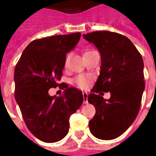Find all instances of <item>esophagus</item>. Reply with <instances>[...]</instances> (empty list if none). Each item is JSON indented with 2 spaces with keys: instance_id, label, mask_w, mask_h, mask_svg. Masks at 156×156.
Returning <instances> with one entry per match:
<instances>
[{
  "instance_id": "esophagus-1",
  "label": "esophagus",
  "mask_w": 156,
  "mask_h": 156,
  "mask_svg": "<svg viewBox=\"0 0 156 156\" xmlns=\"http://www.w3.org/2000/svg\"><path fill=\"white\" fill-rule=\"evenodd\" d=\"M83 98H84V104H88V93H83Z\"/></svg>"
}]
</instances>
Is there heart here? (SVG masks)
Returning a JSON list of instances; mask_svg holds the SVG:
<instances>
[{
  "mask_svg": "<svg viewBox=\"0 0 156 156\" xmlns=\"http://www.w3.org/2000/svg\"><path fill=\"white\" fill-rule=\"evenodd\" d=\"M92 51H85L84 53V56L88 55V53H90ZM75 83L77 84V86H79L80 88H85L88 87V83H89V77L88 76H85V75H79L78 76H76L74 80Z\"/></svg>",
  "mask_w": 156,
  "mask_h": 156,
  "instance_id": "1",
  "label": "heart"
}]
</instances>
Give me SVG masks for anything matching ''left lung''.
<instances>
[{"instance_id": "1", "label": "left lung", "mask_w": 156, "mask_h": 156, "mask_svg": "<svg viewBox=\"0 0 156 156\" xmlns=\"http://www.w3.org/2000/svg\"><path fill=\"white\" fill-rule=\"evenodd\" d=\"M83 37L95 45L101 58L99 76L88 96L96 109L89 129L98 139L111 140L122 135L139 113L145 89L143 58L131 41L120 34L95 31ZM101 90L109 91L111 98L104 99Z\"/></svg>"}]
</instances>
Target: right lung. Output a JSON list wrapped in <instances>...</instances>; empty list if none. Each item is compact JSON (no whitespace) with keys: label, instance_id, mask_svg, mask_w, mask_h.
Wrapping results in <instances>:
<instances>
[{"label":"right lung","instance_id":"obj_1","mask_svg":"<svg viewBox=\"0 0 156 156\" xmlns=\"http://www.w3.org/2000/svg\"><path fill=\"white\" fill-rule=\"evenodd\" d=\"M80 36L77 32L32 41L15 67V100L29 130L45 143H55L68 134L69 118L83 103L82 92L72 87L59 97L48 94L50 88L61 84L67 53Z\"/></svg>","mask_w":156,"mask_h":156}]
</instances>
